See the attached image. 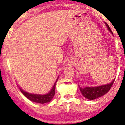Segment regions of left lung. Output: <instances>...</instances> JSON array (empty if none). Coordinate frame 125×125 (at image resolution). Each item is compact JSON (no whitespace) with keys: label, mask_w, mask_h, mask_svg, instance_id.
I'll return each mask as SVG.
<instances>
[{"label":"left lung","mask_w":125,"mask_h":125,"mask_svg":"<svg viewBox=\"0 0 125 125\" xmlns=\"http://www.w3.org/2000/svg\"><path fill=\"white\" fill-rule=\"evenodd\" d=\"M105 24L109 32H111L113 34L112 31L111 30L109 26L105 22ZM115 79L112 80V82H110L108 84L105 85H99V86H95V87H80V90L81 91L83 97L89 100H94L97 99L99 97H101L103 95H104L106 93H108V91L110 89L111 87L112 86L113 83L114 82Z\"/></svg>","instance_id":"8db88e82"}]
</instances>
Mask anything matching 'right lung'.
I'll return each mask as SVG.
<instances>
[{
  "label": "right lung",
  "instance_id": "obj_1",
  "mask_svg": "<svg viewBox=\"0 0 125 125\" xmlns=\"http://www.w3.org/2000/svg\"><path fill=\"white\" fill-rule=\"evenodd\" d=\"M58 80V77L57 78L56 82L54 83V85L52 87V89H51V91H49V93L47 94H44V95H40V94H33V93H30L26 92V91H24L23 89H22L20 87L21 91L22 92V93L25 96V97L28 99L30 101L34 102L36 103H40V104H44V103H49L51 100L53 99V97L55 95V87H56V82Z\"/></svg>",
  "mask_w": 125,
  "mask_h": 125
}]
</instances>
